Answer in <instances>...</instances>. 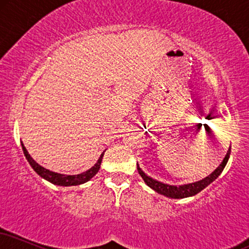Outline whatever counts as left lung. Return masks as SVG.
<instances>
[{"label":"left lung","instance_id":"left-lung-1","mask_svg":"<svg viewBox=\"0 0 249 249\" xmlns=\"http://www.w3.org/2000/svg\"><path fill=\"white\" fill-rule=\"evenodd\" d=\"M230 154H231V147L228 148L227 153H226L224 160L221 161V164H220L219 166L210 174V176L205 177L204 179L198 180V181L190 182V184H184V185L165 184V182H161L159 181V180L152 178V177L147 176V174L142 170V167L139 166L138 162H137V170H138V173L141 174V177L145 181V184H146L148 187H151L152 190L156 191L157 193L161 194V196H167V198H171V199L188 198V196H196V194H198L199 192H201L204 188H206L208 185L212 184L214 180L218 178L220 174H221L222 171H224L228 159H230Z\"/></svg>","mask_w":249,"mask_h":249}]
</instances>
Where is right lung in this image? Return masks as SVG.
Returning a JSON list of instances; mask_svg holds the SVG:
<instances>
[{
  "label": "right lung",
  "mask_w": 249,
  "mask_h": 249,
  "mask_svg": "<svg viewBox=\"0 0 249 249\" xmlns=\"http://www.w3.org/2000/svg\"><path fill=\"white\" fill-rule=\"evenodd\" d=\"M21 145H22V150H23L25 158H27V160L30 164V166L34 168V171H35L41 178L45 179L47 181L51 182V184L57 185V186H77V185H82L84 184V182L89 181V180L92 179L93 177L98 173L99 168H101L103 157H104V152H105L104 151V152L101 154V157H99L96 164L91 168H89V170L85 171V172H82L79 174H62V173L53 172V171H50L48 170V168L41 166L38 162L34 160L33 157H31L29 152H28L27 148H25L24 144L22 142H21Z\"/></svg>",
  "instance_id": "add662e5"
}]
</instances>
